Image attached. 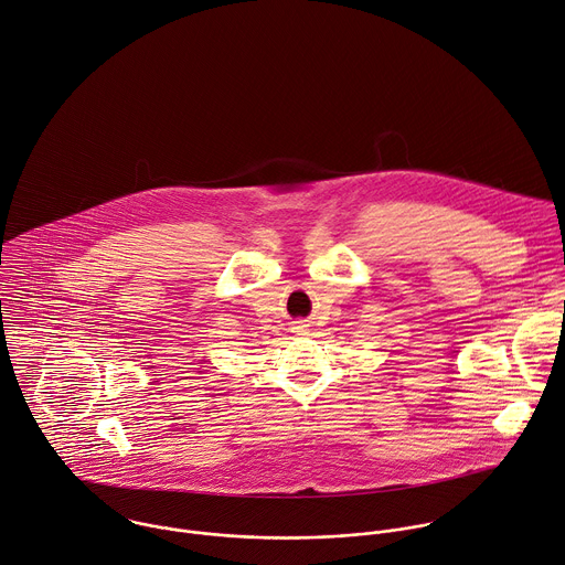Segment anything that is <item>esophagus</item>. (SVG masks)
<instances>
[{
    "label": "esophagus",
    "mask_w": 565,
    "mask_h": 565,
    "mask_svg": "<svg viewBox=\"0 0 565 565\" xmlns=\"http://www.w3.org/2000/svg\"><path fill=\"white\" fill-rule=\"evenodd\" d=\"M302 327H305V324H300V327H296V329H302Z\"/></svg>",
    "instance_id": "34e87169"
}]
</instances>
